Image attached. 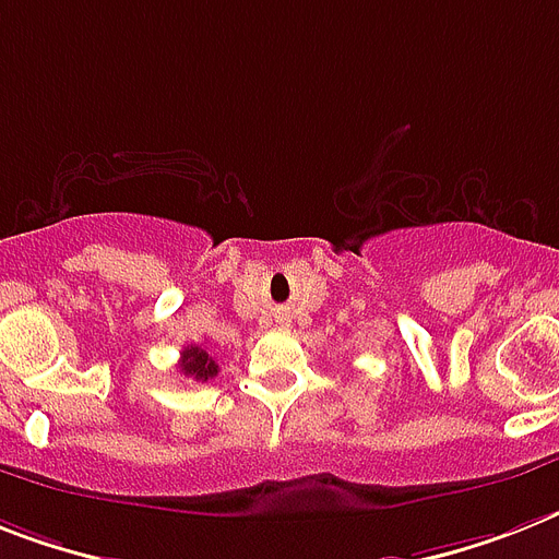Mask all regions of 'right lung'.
<instances>
[{
    "mask_svg": "<svg viewBox=\"0 0 559 559\" xmlns=\"http://www.w3.org/2000/svg\"><path fill=\"white\" fill-rule=\"evenodd\" d=\"M177 367L183 376H192L194 382H209L217 376V361L203 347H183Z\"/></svg>",
    "mask_w": 559,
    "mask_h": 559,
    "instance_id": "1",
    "label": "right lung"
}]
</instances>
